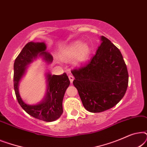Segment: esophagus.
I'll list each match as a JSON object with an SVG mask.
<instances>
[{
  "label": "esophagus",
  "mask_w": 147,
  "mask_h": 147,
  "mask_svg": "<svg viewBox=\"0 0 147 147\" xmlns=\"http://www.w3.org/2000/svg\"><path fill=\"white\" fill-rule=\"evenodd\" d=\"M69 79L70 82H71V84H72V82H73L74 79V76H71V75H69Z\"/></svg>",
  "instance_id": "1"
}]
</instances>
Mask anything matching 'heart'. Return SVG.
I'll return each instance as SVG.
<instances>
[{
  "mask_svg": "<svg viewBox=\"0 0 147 147\" xmlns=\"http://www.w3.org/2000/svg\"><path fill=\"white\" fill-rule=\"evenodd\" d=\"M91 48L86 43L76 41L66 46L61 51L60 57L65 61L73 60L75 65H81L89 59Z\"/></svg>",
  "mask_w": 147,
  "mask_h": 147,
  "instance_id": "1",
  "label": "heart"
}]
</instances>
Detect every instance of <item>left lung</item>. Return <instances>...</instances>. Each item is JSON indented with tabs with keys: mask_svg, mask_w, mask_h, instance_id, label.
Instances as JSON below:
<instances>
[{
	"mask_svg": "<svg viewBox=\"0 0 147 147\" xmlns=\"http://www.w3.org/2000/svg\"><path fill=\"white\" fill-rule=\"evenodd\" d=\"M100 40L96 55L82 67L71 71L73 84L84 108L93 113L116 106L124 97L128 84L121 52L106 37L101 36Z\"/></svg>",
	"mask_w": 147,
	"mask_h": 147,
	"instance_id": "obj_1",
	"label": "left lung"
}]
</instances>
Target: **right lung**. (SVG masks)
Wrapping results in <instances>:
<instances>
[{"label":"right lung","mask_w":147,"mask_h":147,"mask_svg":"<svg viewBox=\"0 0 147 147\" xmlns=\"http://www.w3.org/2000/svg\"><path fill=\"white\" fill-rule=\"evenodd\" d=\"M46 49L47 46L44 42L31 41L23 47L14 63V89L18 102L27 114L39 120L53 122L57 120L63 113L62 102L65 92L70 84L67 74L64 73L57 76L46 72L45 95L41 102L36 104L25 103L19 91V82L25 76L30 63L39 57L48 63L53 61V57Z\"/></svg>","instance_id":"right-lung-1"}]
</instances>
